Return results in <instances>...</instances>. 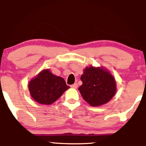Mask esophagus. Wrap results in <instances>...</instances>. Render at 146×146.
<instances>
[{
	"label": "esophagus",
	"instance_id": "1",
	"mask_svg": "<svg viewBox=\"0 0 146 146\" xmlns=\"http://www.w3.org/2000/svg\"><path fill=\"white\" fill-rule=\"evenodd\" d=\"M78 84H77V83L73 84H72L71 86V88H78Z\"/></svg>",
	"mask_w": 146,
	"mask_h": 146
}]
</instances>
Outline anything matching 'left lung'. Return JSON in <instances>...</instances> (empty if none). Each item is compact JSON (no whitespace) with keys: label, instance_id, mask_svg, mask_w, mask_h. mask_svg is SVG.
I'll return each mask as SVG.
<instances>
[{"label":"left lung","instance_id":"1","mask_svg":"<svg viewBox=\"0 0 146 146\" xmlns=\"http://www.w3.org/2000/svg\"><path fill=\"white\" fill-rule=\"evenodd\" d=\"M80 79L82 85L78 88L80 93L92 106H100L108 103L116 93L115 78L103 66H87Z\"/></svg>","mask_w":146,"mask_h":146}]
</instances>
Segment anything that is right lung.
Returning a JSON list of instances; mask_svg holds the SVG:
<instances>
[{
  "mask_svg": "<svg viewBox=\"0 0 146 146\" xmlns=\"http://www.w3.org/2000/svg\"><path fill=\"white\" fill-rule=\"evenodd\" d=\"M31 98L38 103L50 105L58 100L70 88L64 80L53 74L50 69H44L28 84Z\"/></svg>",
  "mask_w": 146,
  "mask_h": 146,
  "instance_id": "add662e5",
  "label": "right lung"
}]
</instances>
